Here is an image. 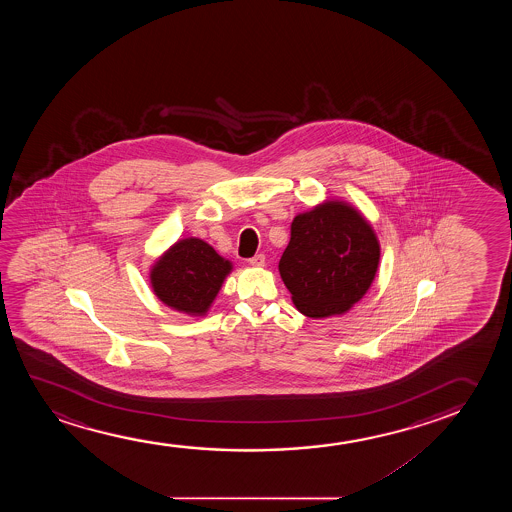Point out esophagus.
Returning <instances> with one entry per match:
<instances>
[{"label": "esophagus", "mask_w": 512, "mask_h": 512, "mask_svg": "<svg viewBox=\"0 0 512 512\" xmlns=\"http://www.w3.org/2000/svg\"><path fill=\"white\" fill-rule=\"evenodd\" d=\"M252 266L255 267H262L264 264H266V257L262 255V253H259V255H255V257H252V259L248 260Z\"/></svg>", "instance_id": "obj_1"}]
</instances>
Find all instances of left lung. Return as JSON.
Instances as JSON below:
<instances>
[{"label":"left lung","mask_w":512,"mask_h":512,"mask_svg":"<svg viewBox=\"0 0 512 512\" xmlns=\"http://www.w3.org/2000/svg\"><path fill=\"white\" fill-rule=\"evenodd\" d=\"M379 243L350 204L327 201L294 218L280 259L281 280L309 318L343 315L376 276Z\"/></svg>","instance_id":"left-lung-1"}]
</instances>
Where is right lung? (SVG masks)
<instances>
[{
	"mask_svg": "<svg viewBox=\"0 0 512 512\" xmlns=\"http://www.w3.org/2000/svg\"><path fill=\"white\" fill-rule=\"evenodd\" d=\"M232 264L203 239L178 241L155 262L150 283L169 308L187 315H204L215 301Z\"/></svg>",
	"mask_w": 512,
	"mask_h": 512,
	"instance_id": "right-lung-1",
	"label": "right lung"
}]
</instances>
